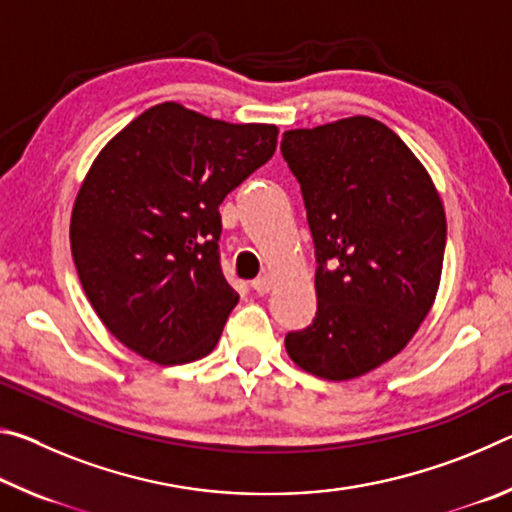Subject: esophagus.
Returning <instances> with one entry per match:
<instances>
[{
	"label": "esophagus",
	"mask_w": 512,
	"mask_h": 512,
	"mask_svg": "<svg viewBox=\"0 0 512 512\" xmlns=\"http://www.w3.org/2000/svg\"><path fill=\"white\" fill-rule=\"evenodd\" d=\"M253 289H255L257 293H268V291L273 289V277L268 275V273L259 275L257 280H253Z\"/></svg>",
	"instance_id": "34e87169"
}]
</instances>
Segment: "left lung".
<instances>
[{"instance_id": "1", "label": "left lung", "mask_w": 512, "mask_h": 512, "mask_svg": "<svg viewBox=\"0 0 512 512\" xmlns=\"http://www.w3.org/2000/svg\"><path fill=\"white\" fill-rule=\"evenodd\" d=\"M316 246V318L284 339L309 375L345 381L393 359L436 300L447 221L429 171L391 128L345 117L282 135Z\"/></svg>"}]
</instances>
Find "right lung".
<instances>
[{
	"instance_id": "right-lung-1",
	"label": "right lung",
	"mask_w": 512,
	"mask_h": 512,
	"mask_svg": "<svg viewBox=\"0 0 512 512\" xmlns=\"http://www.w3.org/2000/svg\"><path fill=\"white\" fill-rule=\"evenodd\" d=\"M277 133L167 101L94 158L69 241L85 296L128 350L176 366L219 343L239 302L219 264V205L273 158Z\"/></svg>"
}]
</instances>
